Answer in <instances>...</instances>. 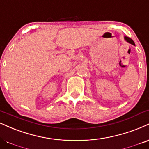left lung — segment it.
Masks as SVG:
<instances>
[{"mask_svg": "<svg viewBox=\"0 0 149 149\" xmlns=\"http://www.w3.org/2000/svg\"><path fill=\"white\" fill-rule=\"evenodd\" d=\"M124 39H125V40H126L127 42L130 43V44H132V45L135 46V43H134L133 41H132V39H130V38H129V37H124Z\"/></svg>", "mask_w": 149, "mask_h": 149, "instance_id": "left-lung-1", "label": "left lung"}]
</instances>
